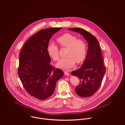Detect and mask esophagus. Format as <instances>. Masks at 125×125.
Instances as JSON below:
<instances>
[{
	"mask_svg": "<svg viewBox=\"0 0 125 125\" xmlns=\"http://www.w3.org/2000/svg\"><path fill=\"white\" fill-rule=\"evenodd\" d=\"M64 74L65 75H67V76H69V73L68 72H64Z\"/></svg>",
	"mask_w": 125,
	"mask_h": 125,
	"instance_id": "1",
	"label": "esophagus"
}]
</instances>
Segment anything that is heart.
Returning <instances> with one entry per match:
<instances>
[{
	"label": "heart",
	"mask_w": 125,
	"mask_h": 125,
	"mask_svg": "<svg viewBox=\"0 0 125 125\" xmlns=\"http://www.w3.org/2000/svg\"><path fill=\"white\" fill-rule=\"evenodd\" d=\"M57 42L61 47H66V57L61 59L56 66L59 68L68 70L74 66L75 61L79 63L85 58L87 47L83 40L77 39V37L71 34L66 33L58 37ZM48 54L55 61L59 59L58 47L53 43H49L47 48Z\"/></svg>",
	"instance_id": "1"
}]
</instances>
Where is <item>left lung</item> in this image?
Segmentation results:
<instances>
[{
    "instance_id": "1",
    "label": "left lung",
    "mask_w": 125,
    "mask_h": 125,
    "mask_svg": "<svg viewBox=\"0 0 125 125\" xmlns=\"http://www.w3.org/2000/svg\"><path fill=\"white\" fill-rule=\"evenodd\" d=\"M71 31L81 33L88 43V52L81 67L72 72L80 79L75 92L83 98L92 96L100 88L106 73L101 49L97 38L92 33L81 28H70Z\"/></svg>"
}]
</instances>
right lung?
<instances>
[{
  "label": "right lung",
  "instance_id": "1",
  "mask_svg": "<svg viewBox=\"0 0 125 125\" xmlns=\"http://www.w3.org/2000/svg\"><path fill=\"white\" fill-rule=\"evenodd\" d=\"M61 28L42 29L29 38L19 57L18 74L31 96L45 100L53 94L57 81L63 76L62 70L51 65L47 48L51 37Z\"/></svg>",
  "mask_w": 125,
  "mask_h": 125
}]
</instances>
